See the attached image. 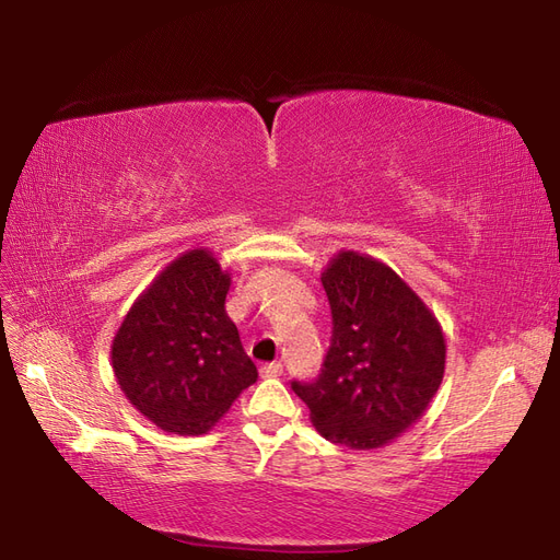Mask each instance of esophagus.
Segmentation results:
<instances>
[{"label":"esophagus","mask_w":560,"mask_h":560,"mask_svg":"<svg viewBox=\"0 0 560 560\" xmlns=\"http://www.w3.org/2000/svg\"><path fill=\"white\" fill-rule=\"evenodd\" d=\"M282 376V364L280 362H270L261 366V378H278Z\"/></svg>","instance_id":"1"}]
</instances>
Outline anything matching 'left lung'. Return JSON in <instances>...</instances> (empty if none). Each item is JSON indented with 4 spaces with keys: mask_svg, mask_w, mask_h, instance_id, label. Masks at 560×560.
Segmentation results:
<instances>
[{
    "mask_svg": "<svg viewBox=\"0 0 560 560\" xmlns=\"http://www.w3.org/2000/svg\"><path fill=\"white\" fill-rule=\"evenodd\" d=\"M331 346L313 383H292L313 428L352 451L387 446L428 411L446 369V336L409 282L381 259L341 249L319 273Z\"/></svg>",
    "mask_w": 560,
    "mask_h": 560,
    "instance_id": "obj_1",
    "label": "left lung"
}]
</instances>
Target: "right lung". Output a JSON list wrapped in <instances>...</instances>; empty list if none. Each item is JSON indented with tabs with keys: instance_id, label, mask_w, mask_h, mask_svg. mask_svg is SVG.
Returning a JSON list of instances; mask_svg holds the SVG:
<instances>
[{
	"instance_id": "obj_1",
	"label": "right lung",
	"mask_w": 560,
	"mask_h": 560,
	"mask_svg": "<svg viewBox=\"0 0 560 560\" xmlns=\"http://www.w3.org/2000/svg\"><path fill=\"white\" fill-rule=\"evenodd\" d=\"M229 287V268L210 247L186 249L132 301L114 334V378L163 432H210L259 376L226 313Z\"/></svg>"
}]
</instances>
